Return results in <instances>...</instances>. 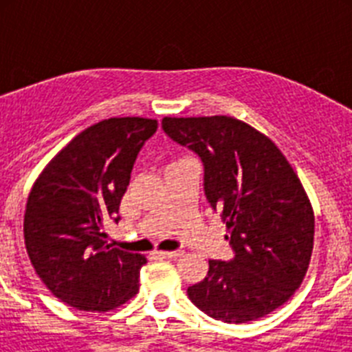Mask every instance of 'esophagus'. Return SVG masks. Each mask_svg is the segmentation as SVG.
Here are the masks:
<instances>
[{"label": "esophagus", "mask_w": 352, "mask_h": 352, "mask_svg": "<svg viewBox=\"0 0 352 352\" xmlns=\"http://www.w3.org/2000/svg\"><path fill=\"white\" fill-rule=\"evenodd\" d=\"M158 256L164 257V259H176V257L182 256V252L179 250H170V252H157Z\"/></svg>", "instance_id": "obj_1"}]
</instances>
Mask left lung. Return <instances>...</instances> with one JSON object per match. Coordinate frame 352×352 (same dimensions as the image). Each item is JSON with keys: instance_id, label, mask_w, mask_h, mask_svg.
Returning <instances> with one entry per match:
<instances>
[{"instance_id": "obj_1", "label": "left lung", "mask_w": 352, "mask_h": 352, "mask_svg": "<svg viewBox=\"0 0 352 352\" xmlns=\"http://www.w3.org/2000/svg\"><path fill=\"white\" fill-rule=\"evenodd\" d=\"M167 138L203 162L204 195L229 229L231 261H210L186 289L217 321L239 324L294 294L314 248V211L296 173L266 135L229 116L164 118Z\"/></svg>"}]
</instances>
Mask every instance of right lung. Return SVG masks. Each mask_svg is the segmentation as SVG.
I'll list each match as a JSON object with an SVG mask.
<instances>
[{"label":"right lung","instance_id":"add662e5","mask_svg":"<svg viewBox=\"0 0 352 352\" xmlns=\"http://www.w3.org/2000/svg\"><path fill=\"white\" fill-rule=\"evenodd\" d=\"M157 121L111 118L72 139L28 197L24 243L36 275L77 310L107 312L139 291L144 256L113 248L105 226L120 222L133 164Z\"/></svg>","mask_w":352,"mask_h":352}]
</instances>
